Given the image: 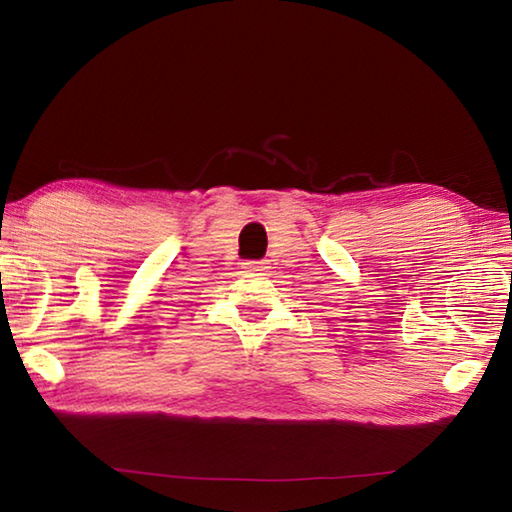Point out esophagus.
Segmentation results:
<instances>
[{"label":"esophagus","mask_w":512,"mask_h":512,"mask_svg":"<svg viewBox=\"0 0 512 512\" xmlns=\"http://www.w3.org/2000/svg\"><path fill=\"white\" fill-rule=\"evenodd\" d=\"M246 268H253V270H262V268H268L264 262H248V264H244Z\"/></svg>","instance_id":"34e87169"}]
</instances>
